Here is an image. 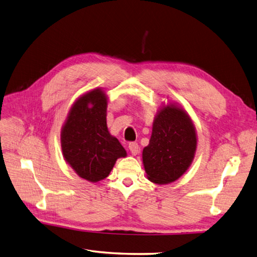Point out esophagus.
<instances>
[{
	"mask_svg": "<svg viewBox=\"0 0 257 257\" xmlns=\"http://www.w3.org/2000/svg\"><path fill=\"white\" fill-rule=\"evenodd\" d=\"M128 148H129L130 153L133 155H137L138 153H139V146H138L137 142H130Z\"/></svg>",
	"mask_w": 257,
	"mask_h": 257,
	"instance_id": "obj_1",
	"label": "esophagus"
}]
</instances>
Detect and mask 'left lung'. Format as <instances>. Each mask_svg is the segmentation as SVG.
Returning a JSON list of instances; mask_svg holds the SVG:
<instances>
[{"mask_svg": "<svg viewBox=\"0 0 257 257\" xmlns=\"http://www.w3.org/2000/svg\"><path fill=\"white\" fill-rule=\"evenodd\" d=\"M195 149V129L189 115L175 105L163 107L142 153L149 180L159 185L176 181L192 163Z\"/></svg>", "mask_w": 257, "mask_h": 257, "instance_id": "1", "label": "left lung"}]
</instances>
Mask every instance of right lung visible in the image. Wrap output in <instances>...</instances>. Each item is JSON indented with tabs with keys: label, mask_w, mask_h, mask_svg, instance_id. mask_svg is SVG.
<instances>
[{
	"label": "right lung",
	"mask_w": 257,
	"mask_h": 257,
	"mask_svg": "<svg viewBox=\"0 0 257 257\" xmlns=\"http://www.w3.org/2000/svg\"><path fill=\"white\" fill-rule=\"evenodd\" d=\"M107 100L101 89L85 93L72 105L62 129L65 160L81 178L96 182L109 175L117 159L127 155L106 124Z\"/></svg>",
	"instance_id": "1"
}]
</instances>
